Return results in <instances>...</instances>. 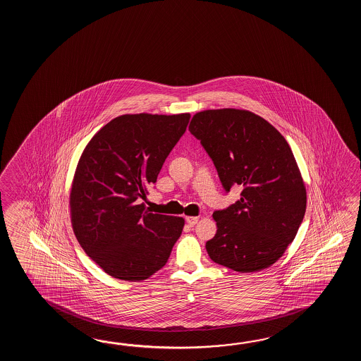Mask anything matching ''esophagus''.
<instances>
[{
	"label": "esophagus",
	"mask_w": 361,
	"mask_h": 361,
	"mask_svg": "<svg viewBox=\"0 0 361 361\" xmlns=\"http://www.w3.org/2000/svg\"><path fill=\"white\" fill-rule=\"evenodd\" d=\"M185 222L193 227L196 223L199 222V216H185Z\"/></svg>",
	"instance_id": "34e87169"
}]
</instances>
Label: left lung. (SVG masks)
<instances>
[{
	"instance_id": "left-lung-1",
	"label": "left lung",
	"mask_w": 361,
	"mask_h": 361,
	"mask_svg": "<svg viewBox=\"0 0 361 361\" xmlns=\"http://www.w3.org/2000/svg\"><path fill=\"white\" fill-rule=\"evenodd\" d=\"M192 135L214 164L224 191L240 200L215 210L212 261L238 271L267 269L284 254L306 213V188L292 149L264 118L241 109H209L192 117Z\"/></svg>"
}]
</instances>
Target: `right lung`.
<instances>
[{"instance_id":"right-lung-1","label":"right lung","mask_w":361,"mask_h":361,"mask_svg":"<svg viewBox=\"0 0 361 361\" xmlns=\"http://www.w3.org/2000/svg\"><path fill=\"white\" fill-rule=\"evenodd\" d=\"M190 117L120 116L85 148L71 191L72 226L85 253L108 275L140 281L169 259L183 218L154 214L139 201L156 183Z\"/></svg>"}]
</instances>
